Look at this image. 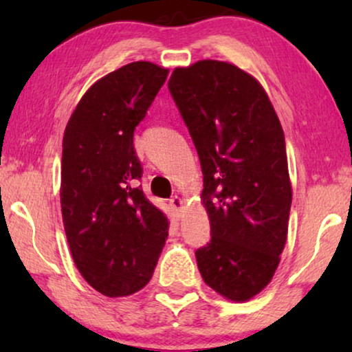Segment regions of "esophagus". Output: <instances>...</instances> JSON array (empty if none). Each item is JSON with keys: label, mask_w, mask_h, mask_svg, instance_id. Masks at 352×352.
<instances>
[{"label": "esophagus", "mask_w": 352, "mask_h": 352, "mask_svg": "<svg viewBox=\"0 0 352 352\" xmlns=\"http://www.w3.org/2000/svg\"><path fill=\"white\" fill-rule=\"evenodd\" d=\"M170 205H171V208H175L176 211L181 210L182 208V199H181V197L175 195L173 199H170Z\"/></svg>", "instance_id": "esophagus-1"}]
</instances>
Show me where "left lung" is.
Returning <instances> with one entry per match:
<instances>
[{
  "mask_svg": "<svg viewBox=\"0 0 352 352\" xmlns=\"http://www.w3.org/2000/svg\"><path fill=\"white\" fill-rule=\"evenodd\" d=\"M171 98L204 173L211 239L195 252L205 283L247 301L271 282L288 230L285 136L263 86L239 67L200 60L175 69Z\"/></svg>",
  "mask_w": 352,
  "mask_h": 352,
  "instance_id": "left-lung-1",
  "label": "left lung"
}]
</instances>
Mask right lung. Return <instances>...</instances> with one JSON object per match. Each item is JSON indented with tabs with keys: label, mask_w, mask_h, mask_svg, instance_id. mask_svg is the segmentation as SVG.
Wrapping results in <instances>:
<instances>
[{
	"label": "right lung",
	"mask_w": 352,
	"mask_h": 352,
	"mask_svg": "<svg viewBox=\"0 0 352 352\" xmlns=\"http://www.w3.org/2000/svg\"><path fill=\"white\" fill-rule=\"evenodd\" d=\"M168 70L131 62L91 86L62 142V219L81 276L105 296H128L151 280L168 239L166 216L139 186L134 129Z\"/></svg>",
	"instance_id": "add662e5"
}]
</instances>
